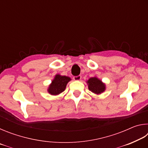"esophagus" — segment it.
<instances>
[{"mask_svg":"<svg viewBox=\"0 0 148 148\" xmlns=\"http://www.w3.org/2000/svg\"><path fill=\"white\" fill-rule=\"evenodd\" d=\"M81 78H82L81 75H78V76H74L73 77V79L74 80H76V81H79V80L81 79Z\"/></svg>","mask_w":148,"mask_h":148,"instance_id":"obj_1","label":"esophagus"}]
</instances>
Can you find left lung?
I'll list each match as a JSON object with an SVG mask.
<instances>
[{"label":"left lung","mask_w":148,"mask_h":148,"mask_svg":"<svg viewBox=\"0 0 148 148\" xmlns=\"http://www.w3.org/2000/svg\"><path fill=\"white\" fill-rule=\"evenodd\" d=\"M87 84L89 89L94 93L100 94L104 91L105 85L96 77H91L87 81Z\"/></svg>","instance_id":"8db88e82"}]
</instances>
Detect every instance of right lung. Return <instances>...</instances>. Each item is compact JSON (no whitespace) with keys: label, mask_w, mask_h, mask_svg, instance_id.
<instances>
[{"label":"right lung","mask_w":148,"mask_h":148,"mask_svg":"<svg viewBox=\"0 0 148 148\" xmlns=\"http://www.w3.org/2000/svg\"><path fill=\"white\" fill-rule=\"evenodd\" d=\"M71 80L69 77L65 76H61L57 74L52 81L48 89V92L51 95H57L63 92L66 88V84Z\"/></svg>","instance_id":"right-lung-1"}]
</instances>
